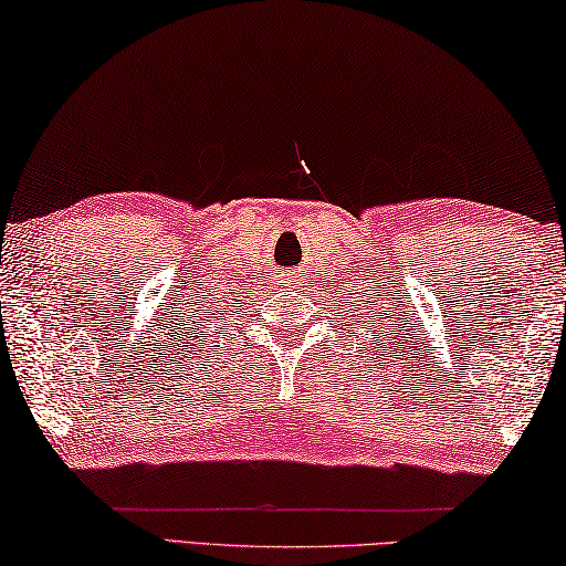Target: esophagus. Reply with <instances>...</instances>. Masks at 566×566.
<instances>
[{
    "label": "esophagus",
    "mask_w": 566,
    "mask_h": 566,
    "mask_svg": "<svg viewBox=\"0 0 566 566\" xmlns=\"http://www.w3.org/2000/svg\"><path fill=\"white\" fill-rule=\"evenodd\" d=\"M297 275H301V273H297V271H293V273H291V279H297Z\"/></svg>",
    "instance_id": "esophagus-1"
}]
</instances>
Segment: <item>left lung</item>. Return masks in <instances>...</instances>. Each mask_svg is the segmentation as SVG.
Listing matches in <instances>:
<instances>
[{
	"instance_id": "1",
	"label": "left lung",
	"mask_w": 566,
	"mask_h": 566,
	"mask_svg": "<svg viewBox=\"0 0 566 566\" xmlns=\"http://www.w3.org/2000/svg\"><path fill=\"white\" fill-rule=\"evenodd\" d=\"M371 343H375V339H371Z\"/></svg>"
}]
</instances>
